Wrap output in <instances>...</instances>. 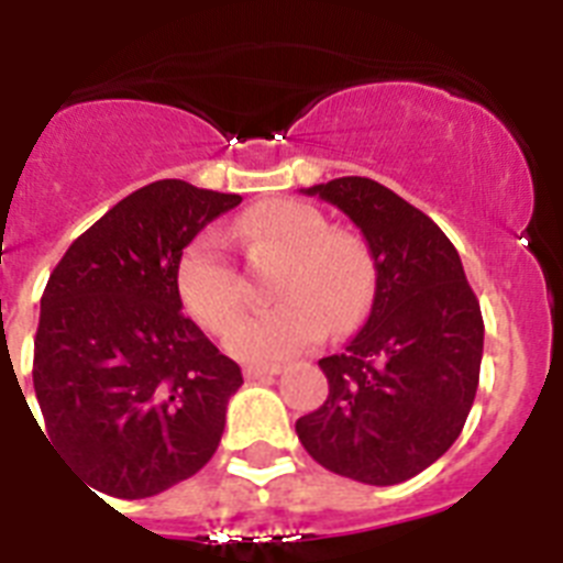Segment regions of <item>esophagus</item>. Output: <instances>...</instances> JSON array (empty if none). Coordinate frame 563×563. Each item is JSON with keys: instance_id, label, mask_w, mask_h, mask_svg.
<instances>
[{"instance_id": "1", "label": "esophagus", "mask_w": 563, "mask_h": 563, "mask_svg": "<svg viewBox=\"0 0 563 563\" xmlns=\"http://www.w3.org/2000/svg\"><path fill=\"white\" fill-rule=\"evenodd\" d=\"M280 366L277 363H272V366H260V363H252V366H245L243 375L245 380H263V377H274L280 375Z\"/></svg>"}]
</instances>
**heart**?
<instances>
[{
	"label": "heart",
	"mask_w": 563,
	"mask_h": 563,
	"mask_svg": "<svg viewBox=\"0 0 563 563\" xmlns=\"http://www.w3.org/2000/svg\"><path fill=\"white\" fill-rule=\"evenodd\" d=\"M238 238L254 263L280 260L272 277L277 309L234 320L245 309V283L217 231H202L177 260V291L202 329L229 334L231 354L243 361H283L311 349L325 334L352 329L372 295V260L349 234H334L314 206L268 200L245 211Z\"/></svg>",
	"instance_id": "1"
}]
</instances>
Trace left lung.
Here are the masks:
<instances>
[{
    "label": "left lung",
    "mask_w": 563,
    "mask_h": 563,
    "mask_svg": "<svg viewBox=\"0 0 563 563\" xmlns=\"http://www.w3.org/2000/svg\"><path fill=\"white\" fill-rule=\"evenodd\" d=\"M361 229L375 263L366 323L320 361L329 398L297 438L343 478L391 486L457 441L478 391L484 318L455 245L423 211L369 177L303 188Z\"/></svg>",
    "instance_id": "8db88e82"
}]
</instances>
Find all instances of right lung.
I'll list each match as a JSON object with an SVG mask.
<instances>
[{"mask_svg":"<svg viewBox=\"0 0 563 563\" xmlns=\"http://www.w3.org/2000/svg\"><path fill=\"white\" fill-rule=\"evenodd\" d=\"M240 200L157 179L99 217L51 274L33 389L45 441L97 493L151 498L220 446L243 375L179 311L174 274L183 249Z\"/></svg>","mask_w":563,"mask_h":563,"instance_id":"1","label":"right lung"}]
</instances>
